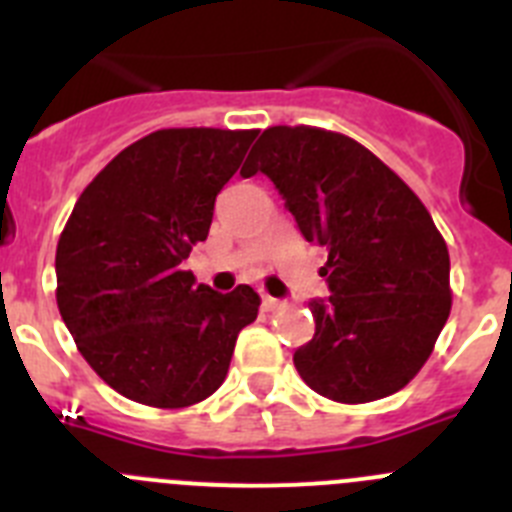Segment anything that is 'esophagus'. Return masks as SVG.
Returning <instances> with one entry per match:
<instances>
[{
	"mask_svg": "<svg viewBox=\"0 0 512 512\" xmlns=\"http://www.w3.org/2000/svg\"><path fill=\"white\" fill-rule=\"evenodd\" d=\"M282 307V302L277 300V297H271V295H261V310L264 312H274Z\"/></svg>",
	"mask_w": 512,
	"mask_h": 512,
	"instance_id": "obj_1",
	"label": "esophagus"
}]
</instances>
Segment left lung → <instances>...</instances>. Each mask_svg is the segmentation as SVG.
Listing matches in <instances>:
<instances>
[{
  "label": "left lung",
  "mask_w": 512,
  "mask_h": 512,
  "mask_svg": "<svg viewBox=\"0 0 512 512\" xmlns=\"http://www.w3.org/2000/svg\"><path fill=\"white\" fill-rule=\"evenodd\" d=\"M243 176L266 174L310 243L328 248V300L295 351L310 390L359 405L402 390L433 354L451 312L449 248L400 176L348 135L274 125Z\"/></svg>",
  "instance_id": "left-lung-1"
}]
</instances>
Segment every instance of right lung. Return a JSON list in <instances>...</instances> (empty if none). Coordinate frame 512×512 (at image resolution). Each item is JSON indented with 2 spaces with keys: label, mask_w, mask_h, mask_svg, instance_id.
<instances>
[{
  "label": "right lung",
  "mask_w": 512,
  "mask_h": 512,
  "mask_svg": "<svg viewBox=\"0 0 512 512\" xmlns=\"http://www.w3.org/2000/svg\"><path fill=\"white\" fill-rule=\"evenodd\" d=\"M259 130L166 128L117 153L76 200L56 248V302L79 354L128 400L189 408L228 377L259 315L248 284L220 295L182 269L217 192Z\"/></svg>",
  "instance_id": "right-lung-1"
}]
</instances>
